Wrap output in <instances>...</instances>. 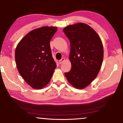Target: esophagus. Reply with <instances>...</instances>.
I'll return each mask as SVG.
<instances>
[{
	"label": "esophagus",
	"instance_id": "1",
	"mask_svg": "<svg viewBox=\"0 0 123 123\" xmlns=\"http://www.w3.org/2000/svg\"><path fill=\"white\" fill-rule=\"evenodd\" d=\"M65 59L64 58H61V60H60V61H59V63L60 64V65H61V64H62V63H63V62L65 61Z\"/></svg>",
	"mask_w": 123,
	"mask_h": 123
}]
</instances>
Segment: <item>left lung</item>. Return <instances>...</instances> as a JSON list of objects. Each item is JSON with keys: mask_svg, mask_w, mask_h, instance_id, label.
<instances>
[{"mask_svg": "<svg viewBox=\"0 0 123 123\" xmlns=\"http://www.w3.org/2000/svg\"><path fill=\"white\" fill-rule=\"evenodd\" d=\"M70 41L71 69L65 73L68 81L77 89L87 87L96 78L103 59L101 40L93 29L84 23L63 29Z\"/></svg>", "mask_w": 123, "mask_h": 123, "instance_id": "8db88e82", "label": "left lung"}]
</instances>
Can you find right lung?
Instances as JSON below:
<instances>
[{"label":"right lung","mask_w":123,"mask_h":123,"mask_svg":"<svg viewBox=\"0 0 123 123\" xmlns=\"http://www.w3.org/2000/svg\"><path fill=\"white\" fill-rule=\"evenodd\" d=\"M57 28L43 26L27 34L16 46V67L22 77L35 89L49 83L56 63L52 57L50 42Z\"/></svg>","instance_id":"add662e5"}]
</instances>
